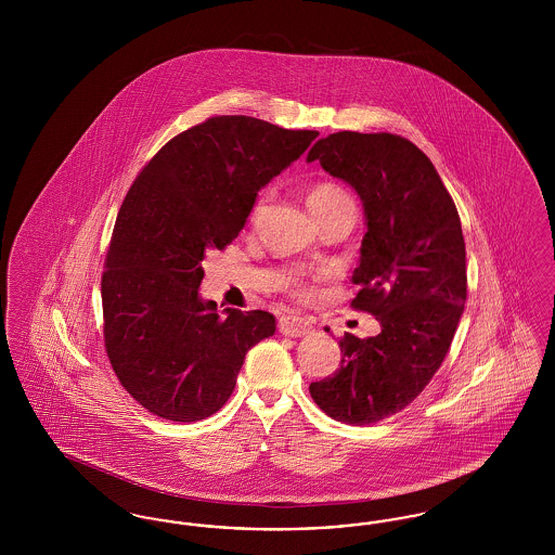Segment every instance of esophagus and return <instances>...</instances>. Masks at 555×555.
Masks as SVG:
<instances>
[{"instance_id":"1","label":"esophagus","mask_w":555,"mask_h":555,"mask_svg":"<svg viewBox=\"0 0 555 555\" xmlns=\"http://www.w3.org/2000/svg\"><path fill=\"white\" fill-rule=\"evenodd\" d=\"M279 331L287 337H304L312 333V324L299 317H283L279 320Z\"/></svg>"}]
</instances>
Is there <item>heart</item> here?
I'll list each match as a JSON object with an SVG mask.
<instances>
[{"label":"heart","mask_w":555,"mask_h":555,"mask_svg":"<svg viewBox=\"0 0 555 555\" xmlns=\"http://www.w3.org/2000/svg\"><path fill=\"white\" fill-rule=\"evenodd\" d=\"M345 197H347V193H345L341 186L333 185V183H322V185L312 186V189H310V193H308V206H310L312 214H317V211L324 210V208H328V206L341 202ZM258 210H260V206L254 210L251 218H256ZM295 293H297L299 297H304V299L312 295V291L308 289V287H304V285H297Z\"/></svg>","instance_id":"1"}]
</instances>
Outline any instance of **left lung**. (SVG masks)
Instances as JSON below:
<instances>
[{
    "instance_id": "1",
    "label": "left lung",
    "mask_w": 555,
    "mask_h": 555,
    "mask_svg": "<svg viewBox=\"0 0 555 555\" xmlns=\"http://www.w3.org/2000/svg\"><path fill=\"white\" fill-rule=\"evenodd\" d=\"M314 159L362 199L351 308L376 317L380 333H345L341 366L310 396L339 423L374 424L410 405L446 360L466 301V243L448 189L412 141L333 132L314 143Z\"/></svg>"
}]
</instances>
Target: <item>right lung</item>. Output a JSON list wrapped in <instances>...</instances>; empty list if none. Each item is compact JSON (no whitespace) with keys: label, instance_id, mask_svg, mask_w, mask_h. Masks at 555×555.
I'll use <instances>...</instances> for the list:
<instances>
[{"label":"right lung","instance_id":"add662e5","mask_svg":"<svg viewBox=\"0 0 555 555\" xmlns=\"http://www.w3.org/2000/svg\"><path fill=\"white\" fill-rule=\"evenodd\" d=\"M318 131L251 116H211L172 137L134 179L118 211L102 276L107 358L145 410L172 423L216 414L245 353L274 317L199 295L204 258L224 249L258 191L299 158Z\"/></svg>","mask_w":555,"mask_h":555}]
</instances>
